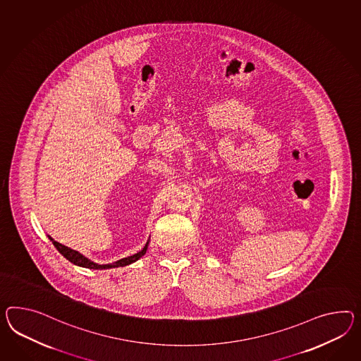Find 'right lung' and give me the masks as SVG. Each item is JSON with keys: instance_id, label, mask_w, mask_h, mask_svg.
Wrapping results in <instances>:
<instances>
[{"instance_id": "add662e5", "label": "right lung", "mask_w": 361, "mask_h": 361, "mask_svg": "<svg viewBox=\"0 0 361 361\" xmlns=\"http://www.w3.org/2000/svg\"><path fill=\"white\" fill-rule=\"evenodd\" d=\"M49 240H52V243L55 245L56 249L59 250V252L61 254V255H64V258L68 259L69 262H72L73 264L75 266H80V267L85 268H90V269H107V268H116V267H124V266H128L130 263H133V262H136V260H139L145 252H147V249H148L149 242H147V245L144 246V249L139 251L137 254H133V255H130V257H127V258L121 259V260H116V262H114V263H110V264H98V263H95L93 260H90V259L86 258V257H83L82 254H80L78 251H75V250L69 249V247H66L64 245H61V243H59V242H56V240H52L51 237H49Z\"/></svg>"}]
</instances>
